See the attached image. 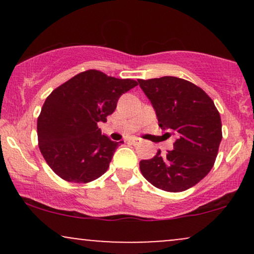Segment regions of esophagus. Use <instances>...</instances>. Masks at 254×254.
Instances as JSON below:
<instances>
[{
  "label": "esophagus",
  "instance_id": "1",
  "mask_svg": "<svg viewBox=\"0 0 254 254\" xmlns=\"http://www.w3.org/2000/svg\"><path fill=\"white\" fill-rule=\"evenodd\" d=\"M129 142H130L131 144H133V145H137V144H139V143H141V139H139V138H136V137H133V138H131Z\"/></svg>",
  "mask_w": 254,
  "mask_h": 254
}]
</instances>
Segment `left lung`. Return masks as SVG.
I'll list each match as a JSON object with an SVG mask.
<instances>
[{
	"instance_id": "obj_1",
	"label": "left lung",
	"mask_w": 254,
	"mask_h": 254,
	"mask_svg": "<svg viewBox=\"0 0 254 254\" xmlns=\"http://www.w3.org/2000/svg\"><path fill=\"white\" fill-rule=\"evenodd\" d=\"M138 83L155 110L159 127L176 136L173 150L166 155L157 150L153 159L139 162V170L160 190H188L215 164L222 139L220 113L202 88L184 78L164 76Z\"/></svg>"
}]
</instances>
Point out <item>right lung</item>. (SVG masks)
Masks as SVG:
<instances>
[{"instance_id":"right-lung-1","label":"right lung","mask_w":254,"mask_h":254,"mask_svg":"<svg viewBox=\"0 0 254 254\" xmlns=\"http://www.w3.org/2000/svg\"><path fill=\"white\" fill-rule=\"evenodd\" d=\"M137 86L130 78L87 70L61 84L46 98L37 122L38 143L46 164L69 183H89L109 168L119 143L101 135L122 94Z\"/></svg>"}]
</instances>
